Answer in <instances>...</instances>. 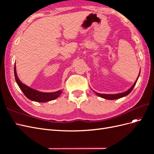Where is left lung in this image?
<instances>
[{
	"mask_svg": "<svg viewBox=\"0 0 154 154\" xmlns=\"http://www.w3.org/2000/svg\"><path fill=\"white\" fill-rule=\"evenodd\" d=\"M139 74H140V72H139V76L137 78L136 81L135 82V83H134V85L130 87L128 90H127V91L125 92H122V93H118V94H100V93H97L96 92H94L95 94L96 95H97L98 96L102 97V98H104V99H106V100H116V99H119V98H121V97H125L126 96H127L128 94H130V92H131L132 91V89L134 88L135 85L136 84V82L138 80V78L139 76Z\"/></svg>",
	"mask_w": 154,
	"mask_h": 154,
	"instance_id": "left-lung-1",
	"label": "left lung"
}]
</instances>
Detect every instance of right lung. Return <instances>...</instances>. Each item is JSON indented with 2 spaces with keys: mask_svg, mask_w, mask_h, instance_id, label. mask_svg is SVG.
I'll return each mask as SVG.
<instances>
[{
  "mask_svg": "<svg viewBox=\"0 0 154 154\" xmlns=\"http://www.w3.org/2000/svg\"><path fill=\"white\" fill-rule=\"evenodd\" d=\"M14 74H15V80L18 87H20L23 93H24V95L27 97V98L31 101L45 103V102H48L57 99V97L62 94V90H60L54 92H42L33 89V88L26 85L24 83H22L21 81L19 80V78H18L15 65V67H14Z\"/></svg>",
  "mask_w": 154,
  "mask_h": 154,
  "instance_id": "obj_1",
  "label": "right lung"
}]
</instances>
